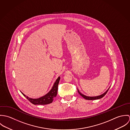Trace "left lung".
Here are the masks:
<instances>
[{
  "mask_svg": "<svg viewBox=\"0 0 130 130\" xmlns=\"http://www.w3.org/2000/svg\"><path fill=\"white\" fill-rule=\"evenodd\" d=\"M109 89H110V88H109ZM109 89L105 93H103V94H101V95H100L96 96H86V95H84L83 94L81 93H80V92L78 91V90H77V91H78V93H79V94L82 97H83L84 99H85L86 100H94L100 99H101V98H102L103 97H104V96L106 95V94L107 93L108 91L109 90Z\"/></svg>",
  "mask_w": 130,
  "mask_h": 130,
  "instance_id": "8db88e82",
  "label": "left lung"
}]
</instances>
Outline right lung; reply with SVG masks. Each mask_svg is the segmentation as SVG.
<instances>
[{"label":"right lung","instance_id":"1","mask_svg":"<svg viewBox=\"0 0 130 130\" xmlns=\"http://www.w3.org/2000/svg\"><path fill=\"white\" fill-rule=\"evenodd\" d=\"M59 80H60V77H58L57 78L56 82L55 83L53 88L50 91V92L40 98L36 99L29 98L28 96H26L23 93H21L26 98V99L30 103H31L34 105H47V104H51L53 102L54 98L57 95V90H58V85L59 84Z\"/></svg>","mask_w":130,"mask_h":130}]
</instances>
